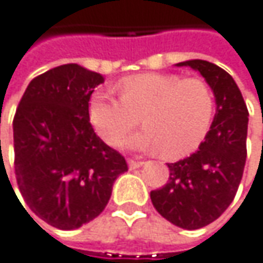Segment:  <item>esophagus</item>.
Instances as JSON below:
<instances>
[{
	"label": "esophagus",
	"mask_w": 263,
	"mask_h": 263,
	"mask_svg": "<svg viewBox=\"0 0 263 263\" xmlns=\"http://www.w3.org/2000/svg\"><path fill=\"white\" fill-rule=\"evenodd\" d=\"M128 165H129V168L131 170H137V168H141L144 162H141V161H134V159H129L128 161Z\"/></svg>",
	"instance_id": "obj_1"
}]
</instances>
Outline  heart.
Returning a JSON list of instances; mask_svg holds the SVG:
<instances>
[{"label":"heart","mask_w":263,"mask_h":263,"mask_svg":"<svg viewBox=\"0 0 263 263\" xmlns=\"http://www.w3.org/2000/svg\"><path fill=\"white\" fill-rule=\"evenodd\" d=\"M120 98L97 90L89 100V119L101 138L116 144L141 122L144 128L120 146L181 158L204 141L213 119L214 100L209 85L196 77L146 72L119 83Z\"/></svg>","instance_id":"1"}]
</instances>
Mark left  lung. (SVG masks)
Returning <instances> with one entry per match:
<instances>
[{
	"label": "left lung",
	"mask_w": 263,
	"mask_h": 263,
	"mask_svg": "<svg viewBox=\"0 0 263 263\" xmlns=\"http://www.w3.org/2000/svg\"><path fill=\"white\" fill-rule=\"evenodd\" d=\"M176 67H191L204 77L214 95L216 115L198 150L168 163L170 180L162 189L152 191L150 199L168 222L199 229L220 217L234 201L247 158L249 111L235 80L220 67L202 59Z\"/></svg>",
	"instance_id": "1"
}]
</instances>
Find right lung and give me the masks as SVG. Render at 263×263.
I'll list each match as a JSON object with an SVG mask.
<instances>
[{
    "instance_id": "1",
    "label": "right lung",
    "mask_w": 263,
    "mask_h": 263,
    "mask_svg": "<svg viewBox=\"0 0 263 263\" xmlns=\"http://www.w3.org/2000/svg\"><path fill=\"white\" fill-rule=\"evenodd\" d=\"M101 83L104 76L79 64L46 71L31 80L13 120L19 191L29 210L58 229L100 216L113 183L128 171L89 122V100Z\"/></svg>"
}]
</instances>
